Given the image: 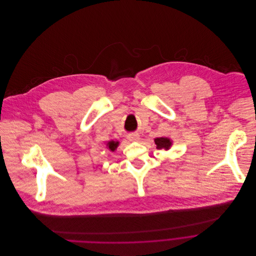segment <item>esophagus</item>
<instances>
[{
    "label": "esophagus",
    "instance_id": "34e87169",
    "mask_svg": "<svg viewBox=\"0 0 256 256\" xmlns=\"http://www.w3.org/2000/svg\"><path fill=\"white\" fill-rule=\"evenodd\" d=\"M127 138H128L129 141L134 142V141H138L139 140V135L136 134V133H132V134H129Z\"/></svg>",
    "mask_w": 256,
    "mask_h": 256
}]
</instances>
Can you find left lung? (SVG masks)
Returning <instances> with one entry per match:
<instances>
[{"label":"left lung","mask_w":256,"mask_h":256,"mask_svg":"<svg viewBox=\"0 0 256 256\" xmlns=\"http://www.w3.org/2000/svg\"><path fill=\"white\" fill-rule=\"evenodd\" d=\"M154 142L156 144V148L158 149H166L168 150L172 146V141L170 138L166 137H160V138H156Z\"/></svg>","instance_id":"8db88e82"}]
</instances>
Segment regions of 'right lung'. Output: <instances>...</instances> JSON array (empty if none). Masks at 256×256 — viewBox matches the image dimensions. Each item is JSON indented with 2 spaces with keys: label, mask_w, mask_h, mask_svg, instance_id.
Here are the masks:
<instances>
[{
  "label": "right lung",
  "mask_w": 256,
  "mask_h": 256,
  "mask_svg": "<svg viewBox=\"0 0 256 256\" xmlns=\"http://www.w3.org/2000/svg\"><path fill=\"white\" fill-rule=\"evenodd\" d=\"M118 145H119V142H118V141H114V140H111V141H109V142L107 143V147H108L111 151H115V150L117 149Z\"/></svg>",
  "instance_id": "right-lung-1"
}]
</instances>
